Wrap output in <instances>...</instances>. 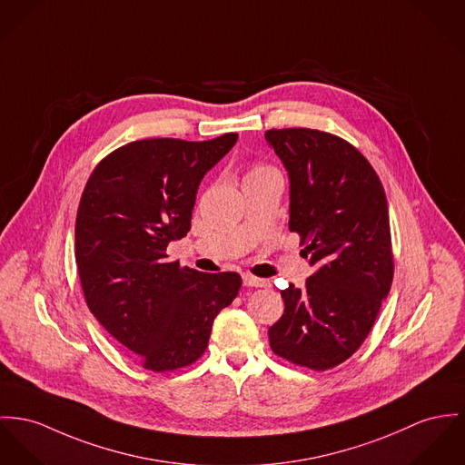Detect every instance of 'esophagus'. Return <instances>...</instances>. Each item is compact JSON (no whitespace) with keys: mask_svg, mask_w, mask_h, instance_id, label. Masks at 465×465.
Wrapping results in <instances>:
<instances>
[{"mask_svg":"<svg viewBox=\"0 0 465 465\" xmlns=\"http://www.w3.org/2000/svg\"><path fill=\"white\" fill-rule=\"evenodd\" d=\"M242 283L246 286H254V288H263V286H269L267 280H262V278H254L251 274H244L242 276Z\"/></svg>","mask_w":465,"mask_h":465,"instance_id":"obj_1","label":"esophagus"}]
</instances>
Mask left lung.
Wrapping results in <instances>:
<instances>
[{"label": "left lung", "instance_id": "1", "mask_svg": "<svg viewBox=\"0 0 465 465\" xmlns=\"http://www.w3.org/2000/svg\"><path fill=\"white\" fill-rule=\"evenodd\" d=\"M265 142L288 173V228L315 267L301 290H282L283 317L269 327L274 354L312 370L351 358L393 283L384 187L362 153L315 129H272Z\"/></svg>", "mask_w": 465, "mask_h": 465}]
</instances>
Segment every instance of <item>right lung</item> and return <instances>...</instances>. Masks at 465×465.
I'll return each instance as SVG.
<instances>
[{
	"label": "right lung",
	"instance_id": "obj_1",
	"mask_svg": "<svg viewBox=\"0 0 465 465\" xmlns=\"http://www.w3.org/2000/svg\"><path fill=\"white\" fill-rule=\"evenodd\" d=\"M237 138L133 142L103 159L83 191L75 263L86 304L146 370H177L200 358L217 313L242 285L237 272L180 269L166 254L191 230L200 182Z\"/></svg>",
	"mask_w": 465,
	"mask_h": 465
}]
</instances>
